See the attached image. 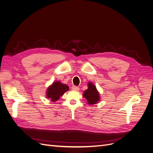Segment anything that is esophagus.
<instances>
[{
	"label": "esophagus",
	"instance_id": "1",
	"mask_svg": "<svg viewBox=\"0 0 153 153\" xmlns=\"http://www.w3.org/2000/svg\"><path fill=\"white\" fill-rule=\"evenodd\" d=\"M72 89L73 91H79V88L77 86H72Z\"/></svg>",
	"mask_w": 153,
	"mask_h": 153
}]
</instances>
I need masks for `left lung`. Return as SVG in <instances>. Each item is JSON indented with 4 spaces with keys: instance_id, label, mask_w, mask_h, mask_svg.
Wrapping results in <instances>:
<instances>
[{
    "instance_id": "left-lung-1",
    "label": "left lung",
    "mask_w": 153,
    "mask_h": 153,
    "mask_svg": "<svg viewBox=\"0 0 153 153\" xmlns=\"http://www.w3.org/2000/svg\"><path fill=\"white\" fill-rule=\"evenodd\" d=\"M87 87V89L84 91L83 94V97L87 100V103L89 105H94L98 103L100 100V96L96 86L89 82Z\"/></svg>"
}]
</instances>
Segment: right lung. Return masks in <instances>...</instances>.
I'll return each mask as SVG.
<instances>
[{"instance_id":"add662e5","label":"right lung","mask_w":153,"mask_h":153,"mask_svg":"<svg viewBox=\"0 0 153 153\" xmlns=\"http://www.w3.org/2000/svg\"><path fill=\"white\" fill-rule=\"evenodd\" d=\"M69 90V87L66 84H64L60 81H55L47 88L46 97L50 99L53 102L58 101L61 96Z\"/></svg>"}]
</instances>
